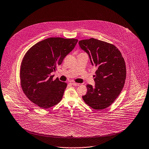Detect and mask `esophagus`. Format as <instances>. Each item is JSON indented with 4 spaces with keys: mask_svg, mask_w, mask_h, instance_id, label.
Instances as JSON below:
<instances>
[{
    "mask_svg": "<svg viewBox=\"0 0 149 149\" xmlns=\"http://www.w3.org/2000/svg\"><path fill=\"white\" fill-rule=\"evenodd\" d=\"M72 85L73 86H78L80 85V84H78V83H75V82H72Z\"/></svg>",
    "mask_w": 149,
    "mask_h": 149,
    "instance_id": "esophagus-1",
    "label": "esophagus"
}]
</instances>
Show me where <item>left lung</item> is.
I'll use <instances>...</instances> for the list:
<instances>
[{"label":"left lung","instance_id":"8db88e82","mask_svg":"<svg viewBox=\"0 0 149 149\" xmlns=\"http://www.w3.org/2000/svg\"><path fill=\"white\" fill-rule=\"evenodd\" d=\"M82 49L89 56L92 65L97 67L95 86L88 85L84 101L91 108L102 110L118 98L125 84L126 67L124 59L114 45L91 38L79 41Z\"/></svg>","mask_w":149,"mask_h":149}]
</instances>
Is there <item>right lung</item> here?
<instances>
[{
	"mask_svg": "<svg viewBox=\"0 0 149 149\" xmlns=\"http://www.w3.org/2000/svg\"><path fill=\"white\" fill-rule=\"evenodd\" d=\"M78 41L75 38H48L32 46L24 56L19 74L21 88L29 100L41 108H49L62 99L67 84L59 78L54 80L51 73Z\"/></svg>",
	"mask_w": 149,
	"mask_h": 149,
	"instance_id": "right-lung-1",
	"label": "right lung"
}]
</instances>
